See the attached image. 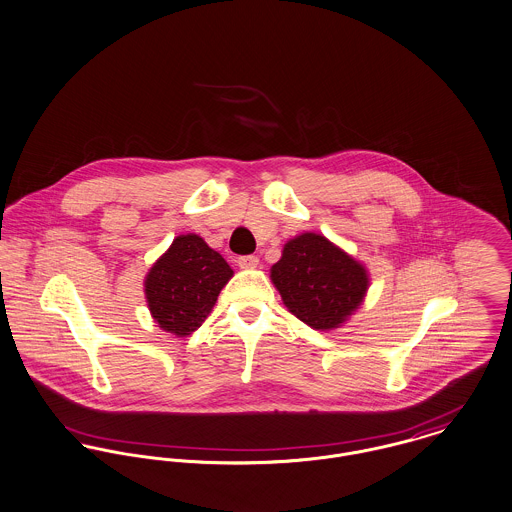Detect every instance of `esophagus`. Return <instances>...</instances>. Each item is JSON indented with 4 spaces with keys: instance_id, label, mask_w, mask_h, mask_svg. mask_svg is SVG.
Returning a JSON list of instances; mask_svg holds the SVG:
<instances>
[{
    "instance_id": "34e87169",
    "label": "esophagus",
    "mask_w": 512,
    "mask_h": 512,
    "mask_svg": "<svg viewBox=\"0 0 512 512\" xmlns=\"http://www.w3.org/2000/svg\"><path fill=\"white\" fill-rule=\"evenodd\" d=\"M237 265L241 269H255L259 265V257H255V255H241V257H237Z\"/></svg>"
}]
</instances>
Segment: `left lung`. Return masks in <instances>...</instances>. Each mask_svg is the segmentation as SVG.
<instances>
[{
	"mask_svg": "<svg viewBox=\"0 0 512 512\" xmlns=\"http://www.w3.org/2000/svg\"><path fill=\"white\" fill-rule=\"evenodd\" d=\"M286 308L314 330H332L361 304L367 273L324 235L290 239L271 269Z\"/></svg>",
	"mask_w": 512,
	"mask_h": 512,
	"instance_id": "left-lung-1",
	"label": "left lung"
}]
</instances>
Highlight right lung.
<instances>
[{"label":"right lung","instance_id":"right-lung-1","mask_svg":"<svg viewBox=\"0 0 512 512\" xmlns=\"http://www.w3.org/2000/svg\"><path fill=\"white\" fill-rule=\"evenodd\" d=\"M233 271L198 235H180L153 265L145 294L153 318L165 332L190 336L214 308Z\"/></svg>","mask_w":512,"mask_h":512}]
</instances>
